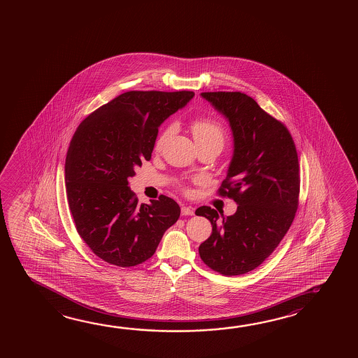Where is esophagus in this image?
<instances>
[{
	"instance_id": "esophagus-1",
	"label": "esophagus",
	"mask_w": 358,
	"mask_h": 358,
	"mask_svg": "<svg viewBox=\"0 0 358 358\" xmlns=\"http://www.w3.org/2000/svg\"><path fill=\"white\" fill-rule=\"evenodd\" d=\"M182 216H194V207H188V206H183L181 208Z\"/></svg>"
}]
</instances>
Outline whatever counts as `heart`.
I'll return each mask as SVG.
<instances>
[{"label": "heart", "instance_id": "b5f03b06", "mask_svg": "<svg viewBox=\"0 0 358 358\" xmlns=\"http://www.w3.org/2000/svg\"><path fill=\"white\" fill-rule=\"evenodd\" d=\"M175 124L170 123L159 132L156 142H155V150L161 151L164 145L170 141L171 136L175 132ZM191 129L194 134V141L197 146L203 147L208 145H218L223 147L226 141V134L224 129L220 123L210 120V118H197L191 123Z\"/></svg>", "mask_w": 358, "mask_h": 358}]
</instances>
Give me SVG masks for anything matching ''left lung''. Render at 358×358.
<instances>
[{
  "instance_id": "8db88e82",
  "label": "left lung",
  "mask_w": 358,
  "mask_h": 358,
  "mask_svg": "<svg viewBox=\"0 0 358 358\" xmlns=\"http://www.w3.org/2000/svg\"><path fill=\"white\" fill-rule=\"evenodd\" d=\"M201 96L232 129L234 156L218 194L238 206L232 216L208 206L196 210L212 224L199 256L221 275H243L275 251L292 224L299 207V156L287 127L252 97L242 92Z\"/></svg>"
}]
</instances>
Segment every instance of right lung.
<instances>
[{
  "instance_id": "right-lung-1",
  "label": "right lung",
  "mask_w": 358,
  "mask_h": 358,
  "mask_svg": "<svg viewBox=\"0 0 358 358\" xmlns=\"http://www.w3.org/2000/svg\"><path fill=\"white\" fill-rule=\"evenodd\" d=\"M194 96L129 91L77 127L66 156V194L78 235L106 262L118 267L145 262L178 220L180 206L164 194L138 205L129 178L143 159H151L159 124Z\"/></svg>"
}]
</instances>
